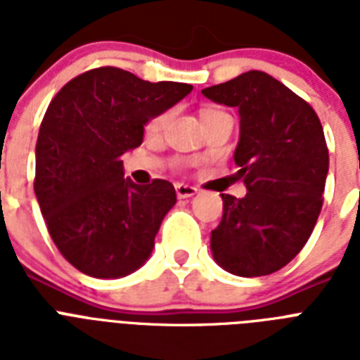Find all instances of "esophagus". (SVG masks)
Listing matches in <instances>:
<instances>
[{
	"mask_svg": "<svg viewBox=\"0 0 360 360\" xmlns=\"http://www.w3.org/2000/svg\"><path fill=\"white\" fill-rule=\"evenodd\" d=\"M175 192H177V198L185 200V198L196 196L198 188H194V186L191 185H185V183H177V185H175Z\"/></svg>",
	"mask_w": 360,
	"mask_h": 360,
	"instance_id": "34e87169",
	"label": "esophagus"
}]
</instances>
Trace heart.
Masks as SVG:
<instances>
[{"label":"heart","mask_w":360,"mask_h":360,"mask_svg":"<svg viewBox=\"0 0 360 360\" xmlns=\"http://www.w3.org/2000/svg\"><path fill=\"white\" fill-rule=\"evenodd\" d=\"M207 114H213V112H207ZM169 117H172V112H162V114L155 115L153 120H149L146 130L149 132V134H158L160 130L166 129V124H168Z\"/></svg>","instance_id":"heart-1"}]
</instances>
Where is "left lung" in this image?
I'll list each match as a JSON object with an SVG mask.
<instances>
[{"label": "left lung", "instance_id": "1", "mask_svg": "<svg viewBox=\"0 0 360 360\" xmlns=\"http://www.w3.org/2000/svg\"><path fill=\"white\" fill-rule=\"evenodd\" d=\"M213 103L239 110L237 177L246 194H222L211 231L214 262L237 276H265L307 245L323 205L329 149L307 101L262 70L203 89Z\"/></svg>", "mask_w": 360, "mask_h": 360}]
</instances>
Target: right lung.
<instances>
[{"instance_id": "right-lung-1", "label": "right lung", "mask_w": 360, "mask_h": 360, "mask_svg": "<svg viewBox=\"0 0 360 360\" xmlns=\"http://www.w3.org/2000/svg\"><path fill=\"white\" fill-rule=\"evenodd\" d=\"M191 91V84L98 67L52 98L37 138L35 196L58 250L84 274L120 278L151 256L175 188L124 179L121 157L140 146L147 121Z\"/></svg>"}]
</instances>
